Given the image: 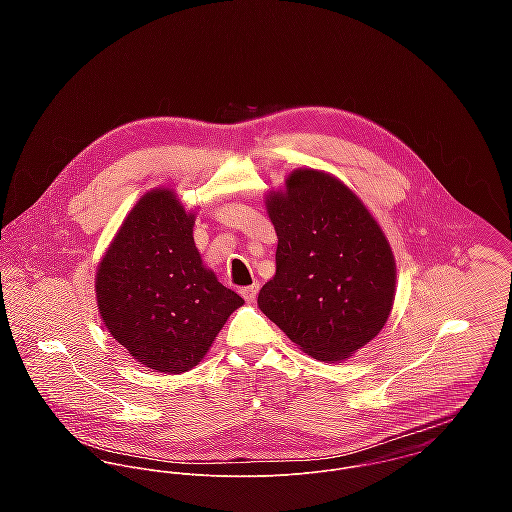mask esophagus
<instances>
[{
    "mask_svg": "<svg viewBox=\"0 0 512 512\" xmlns=\"http://www.w3.org/2000/svg\"><path fill=\"white\" fill-rule=\"evenodd\" d=\"M258 288H260V284H258V282H254L252 286L242 288L240 293H242V297H244L246 301H254V299H256V295H258Z\"/></svg>",
    "mask_w": 512,
    "mask_h": 512,
    "instance_id": "34e87169",
    "label": "esophagus"
}]
</instances>
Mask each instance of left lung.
<instances>
[{
    "label": "left lung",
    "instance_id": "left-lung-1",
    "mask_svg": "<svg viewBox=\"0 0 512 512\" xmlns=\"http://www.w3.org/2000/svg\"><path fill=\"white\" fill-rule=\"evenodd\" d=\"M278 234L276 274L258 307L317 361L353 357L386 325L396 295V262L386 234L341 179L293 169L266 195Z\"/></svg>",
    "mask_w": 512,
    "mask_h": 512
}]
</instances>
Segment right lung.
<instances>
[{
  "instance_id": "add662e5",
  "label": "right lung",
  "mask_w": 512,
  "mask_h": 512,
  "mask_svg": "<svg viewBox=\"0 0 512 512\" xmlns=\"http://www.w3.org/2000/svg\"><path fill=\"white\" fill-rule=\"evenodd\" d=\"M195 213L177 193L142 195L104 252L94 292L110 335L155 372L199 365L244 299L203 264L193 238Z\"/></svg>"
}]
</instances>
